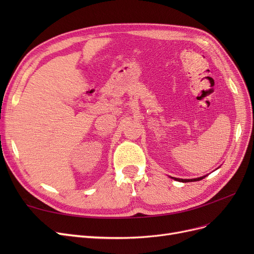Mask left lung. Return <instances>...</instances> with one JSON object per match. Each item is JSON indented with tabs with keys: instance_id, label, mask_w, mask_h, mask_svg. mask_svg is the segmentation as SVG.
Wrapping results in <instances>:
<instances>
[{
	"instance_id": "8db88e82",
	"label": "left lung",
	"mask_w": 254,
	"mask_h": 254,
	"mask_svg": "<svg viewBox=\"0 0 254 254\" xmlns=\"http://www.w3.org/2000/svg\"><path fill=\"white\" fill-rule=\"evenodd\" d=\"M203 178H205V176H202V177H199V178H196V179H179V178H174L173 179L177 180V181H181V182H191V181H199V180H202Z\"/></svg>"
}]
</instances>
